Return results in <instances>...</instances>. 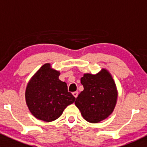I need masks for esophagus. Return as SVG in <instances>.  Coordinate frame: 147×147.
Returning a JSON list of instances; mask_svg holds the SVG:
<instances>
[{"label": "esophagus", "mask_w": 147, "mask_h": 147, "mask_svg": "<svg viewBox=\"0 0 147 147\" xmlns=\"http://www.w3.org/2000/svg\"><path fill=\"white\" fill-rule=\"evenodd\" d=\"M72 94H73V96L75 97V98H77L78 96V92H74L72 93Z\"/></svg>", "instance_id": "obj_1"}]
</instances>
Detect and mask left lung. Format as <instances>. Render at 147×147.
Here are the masks:
<instances>
[{"label": "left lung", "mask_w": 147, "mask_h": 147, "mask_svg": "<svg viewBox=\"0 0 147 147\" xmlns=\"http://www.w3.org/2000/svg\"><path fill=\"white\" fill-rule=\"evenodd\" d=\"M81 83L84 90L75 104L82 117L92 124L107 119L113 112L118 97L117 88L109 71L102 68L95 75L84 73Z\"/></svg>", "instance_id": "obj_1"}]
</instances>
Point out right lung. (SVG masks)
Masks as SVG:
<instances>
[{"mask_svg": "<svg viewBox=\"0 0 147 147\" xmlns=\"http://www.w3.org/2000/svg\"><path fill=\"white\" fill-rule=\"evenodd\" d=\"M60 71L45 63L32 75L26 86L25 97L30 112L36 119L50 122L58 119L75 97L59 80Z\"/></svg>", "mask_w": 147, "mask_h": 147, "instance_id": "right-lung-1", "label": "right lung"}]
</instances>
